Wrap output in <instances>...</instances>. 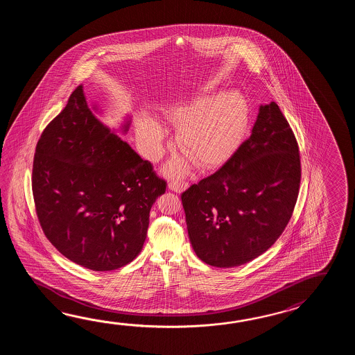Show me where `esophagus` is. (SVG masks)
I'll list each match as a JSON object with an SVG mask.
<instances>
[{
  "label": "esophagus",
  "instance_id": "obj_1",
  "mask_svg": "<svg viewBox=\"0 0 355 355\" xmlns=\"http://www.w3.org/2000/svg\"><path fill=\"white\" fill-rule=\"evenodd\" d=\"M168 188L171 189L173 191H176V193H181V191H184L185 189L188 188V182L187 181L171 180L168 182Z\"/></svg>",
  "mask_w": 355,
  "mask_h": 355
}]
</instances>
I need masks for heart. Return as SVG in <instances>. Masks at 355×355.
I'll return each instance as SVG.
<instances>
[{
  "instance_id": "obj_1",
  "label": "heart",
  "mask_w": 355,
  "mask_h": 355,
  "mask_svg": "<svg viewBox=\"0 0 355 355\" xmlns=\"http://www.w3.org/2000/svg\"><path fill=\"white\" fill-rule=\"evenodd\" d=\"M165 118L178 127L179 150L196 166L208 168L226 161L241 144L249 127V105L239 91L203 94L171 106ZM137 133L152 159L159 157L164 150L165 129L153 119L142 118L137 124ZM185 170L182 159L170 165L173 175L184 174Z\"/></svg>"
}]
</instances>
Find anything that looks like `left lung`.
I'll return each mask as SVG.
<instances>
[{"label":"left lung","instance_id":"left-lung-1","mask_svg":"<svg viewBox=\"0 0 355 355\" xmlns=\"http://www.w3.org/2000/svg\"><path fill=\"white\" fill-rule=\"evenodd\" d=\"M300 182L293 130L277 103L260 106L251 136L214 174L181 194L196 257L234 268L264 254L292 217Z\"/></svg>","mask_w":355,"mask_h":355}]
</instances>
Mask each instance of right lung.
I'll return each instance as SVG.
<instances>
[{
  "mask_svg": "<svg viewBox=\"0 0 355 355\" xmlns=\"http://www.w3.org/2000/svg\"><path fill=\"white\" fill-rule=\"evenodd\" d=\"M31 187L39 223L54 248L76 264L109 272L141 252L166 181L96 119L80 85L39 138Z\"/></svg>",
  "mask_w": 355,
  "mask_h": 355,
  "instance_id": "add662e5",
  "label": "right lung"
}]
</instances>
